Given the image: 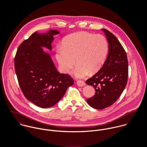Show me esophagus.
<instances>
[{"label": "esophagus", "mask_w": 147, "mask_h": 147, "mask_svg": "<svg viewBox=\"0 0 147 147\" xmlns=\"http://www.w3.org/2000/svg\"><path fill=\"white\" fill-rule=\"evenodd\" d=\"M77 85L78 86H80V87H82V86H84L85 85V83H84V82L83 81H78L77 82Z\"/></svg>", "instance_id": "obj_1"}]
</instances>
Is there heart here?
Here are the masks:
<instances>
[{"label":"heart","mask_w":147,"mask_h":147,"mask_svg":"<svg viewBox=\"0 0 147 147\" xmlns=\"http://www.w3.org/2000/svg\"><path fill=\"white\" fill-rule=\"evenodd\" d=\"M109 51L106 38L101 34L79 32L67 36L62 47L57 49L55 58L61 69L69 74L76 62L75 76L79 79L87 76L90 72H97L102 67Z\"/></svg>","instance_id":"heart-1"}]
</instances>
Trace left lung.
I'll return each instance as SVG.
<instances>
[{"label": "left lung", "mask_w": 147, "mask_h": 147, "mask_svg": "<svg viewBox=\"0 0 147 147\" xmlns=\"http://www.w3.org/2000/svg\"><path fill=\"white\" fill-rule=\"evenodd\" d=\"M109 43L107 57L102 67L86 81L93 86L95 94L86 99L91 107L101 110L113 105L126 87L128 64L126 51L117 37L109 30L102 29Z\"/></svg>", "instance_id": "1"}]
</instances>
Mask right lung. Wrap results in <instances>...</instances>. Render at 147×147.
Masks as SVG:
<instances>
[{"label":"right lung","instance_id":"obj_1","mask_svg":"<svg viewBox=\"0 0 147 147\" xmlns=\"http://www.w3.org/2000/svg\"><path fill=\"white\" fill-rule=\"evenodd\" d=\"M57 30L33 33L21 43L15 58V68L19 85L25 97L34 105L47 108L55 105L65 94L74 80L59 73L51 55L44 51L52 50Z\"/></svg>","mask_w":147,"mask_h":147}]
</instances>
